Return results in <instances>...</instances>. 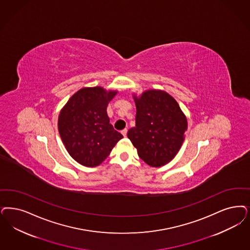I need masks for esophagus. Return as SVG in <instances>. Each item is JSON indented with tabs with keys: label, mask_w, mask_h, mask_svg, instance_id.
<instances>
[{
	"label": "esophagus",
	"mask_w": 250,
	"mask_h": 250,
	"mask_svg": "<svg viewBox=\"0 0 250 250\" xmlns=\"http://www.w3.org/2000/svg\"><path fill=\"white\" fill-rule=\"evenodd\" d=\"M121 133H122V135L125 138V137H126V134H127V129L125 128V129L122 130V132H121Z\"/></svg>",
	"instance_id": "esophagus-1"
}]
</instances>
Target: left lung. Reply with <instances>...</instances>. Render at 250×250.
Returning <instances> with one entry per match:
<instances>
[{
    "mask_svg": "<svg viewBox=\"0 0 250 250\" xmlns=\"http://www.w3.org/2000/svg\"><path fill=\"white\" fill-rule=\"evenodd\" d=\"M136 126L127 137L147 165L161 167L179 151L188 129L187 117L177 102L164 90L149 89L134 95Z\"/></svg>",
    "mask_w": 250,
    "mask_h": 250,
    "instance_id": "left-lung-1",
    "label": "left lung"
}]
</instances>
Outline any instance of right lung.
Returning <instances> with one entry per match:
<instances>
[{
  "label": "right lung",
  "mask_w": 250,
  "mask_h": 250,
  "mask_svg": "<svg viewBox=\"0 0 250 250\" xmlns=\"http://www.w3.org/2000/svg\"><path fill=\"white\" fill-rule=\"evenodd\" d=\"M116 94V90L102 86L84 87L61 110L59 134L69 154L78 164L86 167L100 165L123 138L107 114L108 104Z\"/></svg>",
  "instance_id": "add662e5"
}]
</instances>
